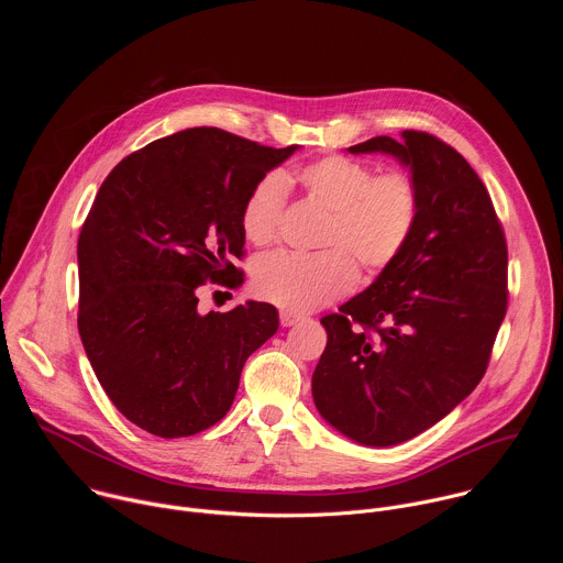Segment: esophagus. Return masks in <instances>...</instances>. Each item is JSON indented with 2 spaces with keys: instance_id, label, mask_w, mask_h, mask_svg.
<instances>
[{
  "instance_id": "obj_1",
  "label": "esophagus",
  "mask_w": 563,
  "mask_h": 563,
  "mask_svg": "<svg viewBox=\"0 0 563 563\" xmlns=\"http://www.w3.org/2000/svg\"><path fill=\"white\" fill-rule=\"evenodd\" d=\"M300 320V316L298 313H294V311H287V309H283L280 311V325L283 328H291V325H296Z\"/></svg>"
}]
</instances>
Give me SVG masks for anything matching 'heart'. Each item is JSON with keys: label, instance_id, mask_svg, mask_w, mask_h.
Masks as SVG:
<instances>
[{"label": "heart", "instance_id": "1", "mask_svg": "<svg viewBox=\"0 0 563 563\" xmlns=\"http://www.w3.org/2000/svg\"><path fill=\"white\" fill-rule=\"evenodd\" d=\"M305 196L330 211L318 254L276 252L252 267L254 291L289 311H311L356 285V264L367 274L387 269L406 252L421 216V187L406 169L376 167L345 155L313 159L294 174ZM287 205L283 176H263L240 209V229L265 247L278 238Z\"/></svg>", "mask_w": 563, "mask_h": 563}]
</instances>
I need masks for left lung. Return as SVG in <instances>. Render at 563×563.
Wrapping results in <instances>:
<instances>
[{
    "mask_svg": "<svg viewBox=\"0 0 563 563\" xmlns=\"http://www.w3.org/2000/svg\"><path fill=\"white\" fill-rule=\"evenodd\" d=\"M412 169L421 216L406 252L328 313L311 394L318 412L363 445H396L450 415L484 378L508 309V245L490 194L465 157L426 131L376 135Z\"/></svg>",
    "mask_w": 563,
    "mask_h": 563,
    "instance_id": "left-lung-1",
    "label": "left lung"
}]
</instances>
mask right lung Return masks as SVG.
Returning <instances> with one entry per match:
<instances>
[{"label":"right lung","instance_id":"right-lung-1","mask_svg":"<svg viewBox=\"0 0 563 563\" xmlns=\"http://www.w3.org/2000/svg\"><path fill=\"white\" fill-rule=\"evenodd\" d=\"M296 151L216 126L159 137L102 183L77 240V330L111 404L178 439L231 408L245 361L278 330L269 302L198 311V289L243 285L240 209Z\"/></svg>","mask_w":563,"mask_h":563}]
</instances>
